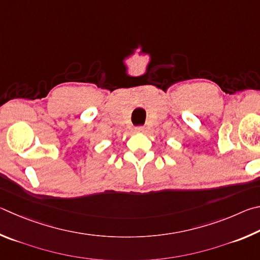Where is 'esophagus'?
Returning a JSON list of instances; mask_svg holds the SVG:
<instances>
[{
	"label": "esophagus",
	"mask_w": 260,
	"mask_h": 260,
	"mask_svg": "<svg viewBox=\"0 0 260 260\" xmlns=\"http://www.w3.org/2000/svg\"><path fill=\"white\" fill-rule=\"evenodd\" d=\"M135 130H136V133L143 134V133H145V130H146V129H145V126H137Z\"/></svg>",
	"instance_id": "obj_1"
}]
</instances>
